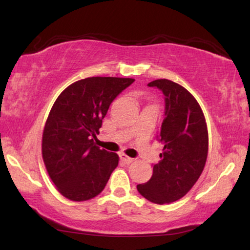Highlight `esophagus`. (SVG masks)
<instances>
[{"mask_svg": "<svg viewBox=\"0 0 250 250\" xmlns=\"http://www.w3.org/2000/svg\"><path fill=\"white\" fill-rule=\"evenodd\" d=\"M120 159L124 161L125 163H126V164H130V163H132L133 161H134V159H132V158H129V156H126L125 154H120Z\"/></svg>", "mask_w": 250, "mask_h": 250, "instance_id": "obj_1", "label": "esophagus"}]
</instances>
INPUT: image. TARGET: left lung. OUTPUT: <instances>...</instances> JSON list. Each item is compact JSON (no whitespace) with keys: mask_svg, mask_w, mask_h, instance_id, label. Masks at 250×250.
I'll use <instances>...</instances> for the list:
<instances>
[{"mask_svg":"<svg viewBox=\"0 0 250 250\" xmlns=\"http://www.w3.org/2000/svg\"><path fill=\"white\" fill-rule=\"evenodd\" d=\"M166 96V111L159 141L161 160L153 174L138 192L154 204H170L189 192L204 170L208 153V132L201 105L191 92L168 79L147 83Z\"/></svg>","mask_w":250,"mask_h":250,"instance_id":"8db88e82","label":"left lung"}]
</instances>
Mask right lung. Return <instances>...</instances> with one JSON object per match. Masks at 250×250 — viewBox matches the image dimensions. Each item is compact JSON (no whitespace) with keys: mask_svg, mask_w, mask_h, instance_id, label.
<instances>
[{"mask_svg":"<svg viewBox=\"0 0 250 250\" xmlns=\"http://www.w3.org/2000/svg\"><path fill=\"white\" fill-rule=\"evenodd\" d=\"M133 78L88 77L69 84L55 101L44 126L42 155L62 196L83 202L104 188L119 163L117 153L95 146L110 104Z\"/></svg>","mask_w":250,"mask_h":250,"instance_id":"obj_1","label":"right lung"}]
</instances>
